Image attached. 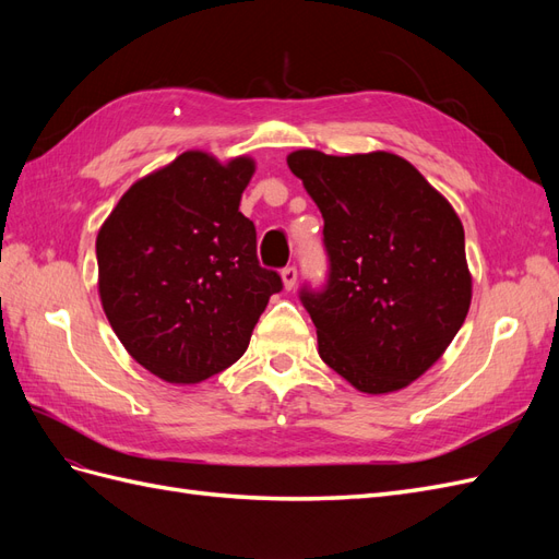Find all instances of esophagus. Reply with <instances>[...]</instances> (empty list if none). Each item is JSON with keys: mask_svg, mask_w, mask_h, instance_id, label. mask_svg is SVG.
I'll list each match as a JSON object with an SVG mask.
<instances>
[{"mask_svg": "<svg viewBox=\"0 0 559 559\" xmlns=\"http://www.w3.org/2000/svg\"><path fill=\"white\" fill-rule=\"evenodd\" d=\"M282 282H284V289L292 292L294 286H296V282H298V267L296 265H286L282 270Z\"/></svg>", "mask_w": 559, "mask_h": 559, "instance_id": "34e87169", "label": "esophagus"}]
</instances>
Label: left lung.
I'll return each instance as SVG.
<instances>
[{
    "mask_svg": "<svg viewBox=\"0 0 559 559\" xmlns=\"http://www.w3.org/2000/svg\"><path fill=\"white\" fill-rule=\"evenodd\" d=\"M324 216L326 282L300 302L319 357L366 394L403 389L431 368L471 306L464 228L415 167L386 151L286 158Z\"/></svg>",
    "mask_w": 559,
    "mask_h": 559,
    "instance_id": "obj_1",
    "label": "left lung"
}]
</instances>
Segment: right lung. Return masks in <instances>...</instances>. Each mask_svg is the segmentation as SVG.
<instances>
[{"label":"right lung","mask_w":559,"mask_h":559,"mask_svg":"<svg viewBox=\"0 0 559 559\" xmlns=\"http://www.w3.org/2000/svg\"><path fill=\"white\" fill-rule=\"evenodd\" d=\"M253 160L186 151L132 183L97 233L99 298L130 357L195 384L238 361L273 294L257 226L240 212Z\"/></svg>","instance_id":"right-lung-1"}]
</instances>
